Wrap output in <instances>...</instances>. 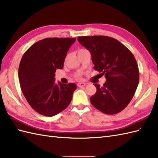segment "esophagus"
<instances>
[{
  "label": "esophagus",
  "instance_id": "34e87169",
  "mask_svg": "<svg viewBox=\"0 0 158 158\" xmlns=\"http://www.w3.org/2000/svg\"><path fill=\"white\" fill-rule=\"evenodd\" d=\"M78 85L79 88H82V87L86 86V84L83 83V82H79V83H78V85Z\"/></svg>",
  "mask_w": 158,
  "mask_h": 158
}]
</instances>
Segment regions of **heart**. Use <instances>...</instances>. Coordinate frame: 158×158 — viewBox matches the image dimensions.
<instances>
[{
    "mask_svg": "<svg viewBox=\"0 0 158 158\" xmlns=\"http://www.w3.org/2000/svg\"><path fill=\"white\" fill-rule=\"evenodd\" d=\"M80 50H83V49H80V50H79V51H80Z\"/></svg>",
    "mask_w": 158,
    "mask_h": 158,
    "instance_id": "heart-1",
    "label": "heart"
}]
</instances>
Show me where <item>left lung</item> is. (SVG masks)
I'll return each mask as SVG.
<instances>
[{
  "mask_svg": "<svg viewBox=\"0 0 158 158\" xmlns=\"http://www.w3.org/2000/svg\"><path fill=\"white\" fill-rule=\"evenodd\" d=\"M78 40L90 52L94 69L106 78L103 86L93 84L97 91L90 98L91 103L104 114L119 113L131 102L139 85V71L134 55L111 37L79 36Z\"/></svg>",
  "mask_w": 158,
  "mask_h": 158,
  "instance_id": "1",
  "label": "left lung"
}]
</instances>
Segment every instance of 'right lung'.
Here are the masks:
<instances>
[{"label":"right lung","instance_id":"add662e5","mask_svg":"<svg viewBox=\"0 0 158 158\" xmlns=\"http://www.w3.org/2000/svg\"><path fill=\"white\" fill-rule=\"evenodd\" d=\"M76 38H48L36 42L21 59L18 76L24 97L38 114L51 117L67 107L77 86L55 82L57 69L64 61Z\"/></svg>","mask_w":158,"mask_h":158}]
</instances>
